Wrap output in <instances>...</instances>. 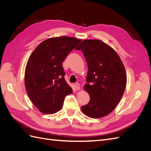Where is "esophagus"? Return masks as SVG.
<instances>
[{
	"mask_svg": "<svg viewBox=\"0 0 151 151\" xmlns=\"http://www.w3.org/2000/svg\"><path fill=\"white\" fill-rule=\"evenodd\" d=\"M75 88L76 89V90H77V91L79 90L80 89V84H78V83H76L75 84Z\"/></svg>",
	"mask_w": 151,
	"mask_h": 151,
	"instance_id": "obj_1",
	"label": "esophagus"
}]
</instances>
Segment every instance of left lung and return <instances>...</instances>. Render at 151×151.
I'll return each mask as SVG.
<instances>
[{
  "instance_id": "left-lung-1",
  "label": "left lung",
  "mask_w": 151,
  "mask_h": 151,
  "mask_svg": "<svg viewBox=\"0 0 151 151\" xmlns=\"http://www.w3.org/2000/svg\"><path fill=\"white\" fill-rule=\"evenodd\" d=\"M76 50L83 52L88 67L84 89L90 101L81 110L90 118L104 117L114 110L124 93L125 67L115 50L101 40H84Z\"/></svg>"
}]
</instances>
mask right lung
<instances>
[{
	"label": "right lung",
	"mask_w": 151,
	"mask_h": 151,
	"mask_svg": "<svg viewBox=\"0 0 151 151\" xmlns=\"http://www.w3.org/2000/svg\"><path fill=\"white\" fill-rule=\"evenodd\" d=\"M82 40L60 36L44 40L30 55L24 83L31 101L44 114H53L63 106L72 89L64 78L62 62Z\"/></svg>",
	"instance_id": "add662e5"
}]
</instances>
